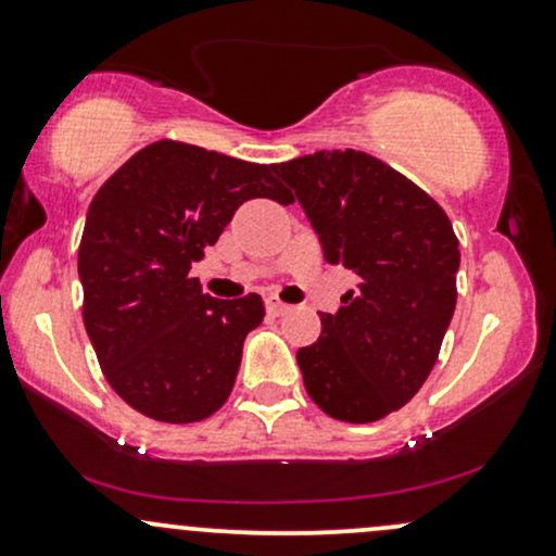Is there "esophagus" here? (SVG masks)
Wrapping results in <instances>:
<instances>
[{
    "instance_id": "1",
    "label": "esophagus",
    "mask_w": 556,
    "mask_h": 556,
    "mask_svg": "<svg viewBox=\"0 0 556 556\" xmlns=\"http://www.w3.org/2000/svg\"><path fill=\"white\" fill-rule=\"evenodd\" d=\"M266 308H269L271 316H282V314H287V311H290V305L282 303L279 298H269V300H266Z\"/></svg>"
}]
</instances>
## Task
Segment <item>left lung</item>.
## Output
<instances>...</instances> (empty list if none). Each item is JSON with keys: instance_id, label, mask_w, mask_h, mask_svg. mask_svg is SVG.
Instances as JSON below:
<instances>
[{"instance_id": "1", "label": "left lung", "mask_w": 556, "mask_h": 556, "mask_svg": "<svg viewBox=\"0 0 556 556\" xmlns=\"http://www.w3.org/2000/svg\"><path fill=\"white\" fill-rule=\"evenodd\" d=\"M318 232L327 264L358 274L321 334L298 350L308 397L344 424L400 410L429 379L457 303V235L433 198L363 151L274 164Z\"/></svg>"}]
</instances>
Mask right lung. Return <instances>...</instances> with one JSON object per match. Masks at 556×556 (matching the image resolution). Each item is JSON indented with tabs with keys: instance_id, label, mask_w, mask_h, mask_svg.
Masks as SVG:
<instances>
[{
	"instance_id": "obj_1",
	"label": "right lung",
	"mask_w": 556,
	"mask_h": 556,
	"mask_svg": "<svg viewBox=\"0 0 556 556\" xmlns=\"http://www.w3.org/2000/svg\"><path fill=\"white\" fill-rule=\"evenodd\" d=\"M271 172L274 164L164 138L93 195L78 248L83 324L106 381L146 418L195 424L232 392L264 300L203 295L190 266L242 201H295Z\"/></svg>"
}]
</instances>
